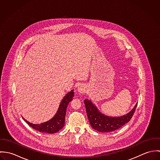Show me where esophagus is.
Segmentation results:
<instances>
[{"label": "esophagus", "mask_w": 160, "mask_h": 160, "mask_svg": "<svg viewBox=\"0 0 160 160\" xmlns=\"http://www.w3.org/2000/svg\"><path fill=\"white\" fill-rule=\"evenodd\" d=\"M78 91L79 93H84L86 92V87L84 84H81L78 88Z\"/></svg>", "instance_id": "34e87169"}]
</instances>
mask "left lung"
<instances>
[{"label":"left lung","instance_id":"obj_1","mask_svg":"<svg viewBox=\"0 0 160 160\" xmlns=\"http://www.w3.org/2000/svg\"><path fill=\"white\" fill-rule=\"evenodd\" d=\"M84 104L92 128L101 132L114 131L128 122L134 113L137 105V103L132 110L127 114L121 116H110L100 112L91 100L85 99Z\"/></svg>","mask_w":160,"mask_h":160}]
</instances>
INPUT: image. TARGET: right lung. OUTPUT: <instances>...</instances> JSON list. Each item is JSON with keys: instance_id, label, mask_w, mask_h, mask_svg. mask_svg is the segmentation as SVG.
<instances>
[{"instance_id": "add662e5", "label": "right lung", "mask_w": 160, "mask_h": 160, "mask_svg": "<svg viewBox=\"0 0 160 160\" xmlns=\"http://www.w3.org/2000/svg\"><path fill=\"white\" fill-rule=\"evenodd\" d=\"M74 95V89L68 92L62 99L57 113L47 121L41 124H33L28 121L23 117V119L28 125L39 132L48 134L56 133L64 127L67 108L69 103L72 100Z\"/></svg>"}]
</instances>
